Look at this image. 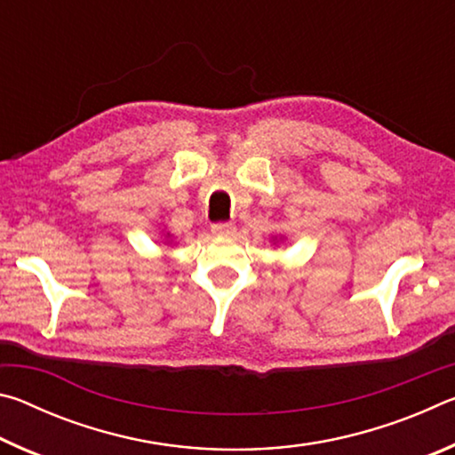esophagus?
<instances>
[{"label":"esophagus","mask_w":455,"mask_h":455,"mask_svg":"<svg viewBox=\"0 0 455 455\" xmlns=\"http://www.w3.org/2000/svg\"><path fill=\"white\" fill-rule=\"evenodd\" d=\"M212 235H219V236H230L235 235L236 227L233 225V222H214V225L211 227Z\"/></svg>","instance_id":"1"}]
</instances>
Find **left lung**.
Here are the masks:
<instances>
[{
	"label": "left lung",
	"mask_w": 455,
	"mask_h": 455,
	"mask_svg": "<svg viewBox=\"0 0 455 455\" xmlns=\"http://www.w3.org/2000/svg\"><path fill=\"white\" fill-rule=\"evenodd\" d=\"M273 241H276V236H273Z\"/></svg>",
	"instance_id": "obj_1"
}]
</instances>
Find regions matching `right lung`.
<instances>
[{"label":"right lung","mask_w":455,"mask_h":455,"mask_svg":"<svg viewBox=\"0 0 455 455\" xmlns=\"http://www.w3.org/2000/svg\"><path fill=\"white\" fill-rule=\"evenodd\" d=\"M172 238H174V236H172L171 233H164V241H166L168 244H171V243H172Z\"/></svg>","instance_id":"obj_1"}]
</instances>
